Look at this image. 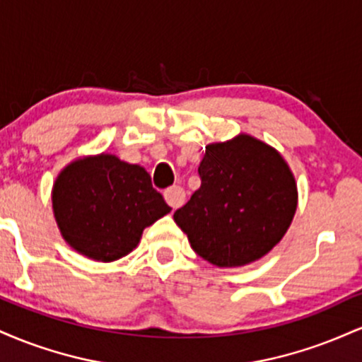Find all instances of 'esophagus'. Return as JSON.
Wrapping results in <instances>:
<instances>
[{"label":"esophagus","mask_w":362,"mask_h":362,"mask_svg":"<svg viewBox=\"0 0 362 362\" xmlns=\"http://www.w3.org/2000/svg\"><path fill=\"white\" fill-rule=\"evenodd\" d=\"M163 195H165V201H167L168 204L173 207V209H177V207L184 206V202H185V190L182 189L180 185L168 187V189L165 190Z\"/></svg>","instance_id":"34e87169"}]
</instances>
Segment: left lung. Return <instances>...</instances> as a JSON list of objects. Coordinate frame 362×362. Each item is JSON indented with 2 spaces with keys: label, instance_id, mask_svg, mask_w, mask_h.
I'll list each match as a JSON object with an SVG mask.
<instances>
[{
  "label": "left lung",
  "instance_id": "left-lung-1",
  "mask_svg": "<svg viewBox=\"0 0 362 362\" xmlns=\"http://www.w3.org/2000/svg\"><path fill=\"white\" fill-rule=\"evenodd\" d=\"M199 177L201 187L173 214L199 257L240 267L281 242L296 213L298 189L279 151L240 134L206 146Z\"/></svg>",
  "mask_w": 362,
  "mask_h": 362
}]
</instances>
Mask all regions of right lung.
Segmentation results:
<instances>
[{
    "label": "right lung",
    "instance_id": "obj_1",
    "mask_svg": "<svg viewBox=\"0 0 362 362\" xmlns=\"http://www.w3.org/2000/svg\"><path fill=\"white\" fill-rule=\"evenodd\" d=\"M62 238L81 255L114 262L138 247L146 226L172 211L139 165L114 155L74 160L52 187Z\"/></svg>",
    "mask_w": 362,
    "mask_h": 362
}]
</instances>
